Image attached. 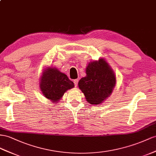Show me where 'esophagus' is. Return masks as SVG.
Returning a JSON list of instances; mask_svg holds the SVG:
<instances>
[{
    "label": "esophagus",
    "mask_w": 156,
    "mask_h": 156,
    "mask_svg": "<svg viewBox=\"0 0 156 156\" xmlns=\"http://www.w3.org/2000/svg\"><path fill=\"white\" fill-rule=\"evenodd\" d=\"M78 83V79L74 80V85H75V87L77 86Z\"/></svg>",
    "instance_id": "obj_1"
}]
</instances>
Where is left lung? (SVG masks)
Wrapping results in <instances>:
<instances>
[{"mask_svg": "<svg viewBox=\"0 0 156 156\" xmlns=\"http://www.w3.org/2000/svg\"><path fill=\"white\" fill-rule=\"evenodd\" d=\"M86 76L78 87L91 105H99L110 96L116 84V76L106 60L100 58L91 61L86 68Z\"/></svg>", "mask_w": 156, "mask_h": 156, "instance_id": "1", "label": "left lung"}]
</instances>
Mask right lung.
<instances>
[{"label":"right lung","instance_id":"add662e5","mask_svg":"<svg viewBox=\"0 0 156 156\" xmlns=\"http://www.w3.org/2000/svg\"><path fill=\"white\" fill-rule=\"evenodd\" d=\"M73 82L56 68L43 69L39 79V87L43 95L53 103H57L67 90L73 88Z\"/></svg>","mask_w":156,"mask_h":156}]
</instances>
